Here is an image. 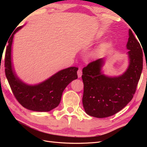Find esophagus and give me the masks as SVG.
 Returning a JSON list of instances; mask_svg holds the SVG:
<instances>
[{"instance_id":"1","label":"esophagus","mask_w":147,"mask_h":147,"mask_svg":"<svg viewBox=\"0 0 147 147\" xmlns=\"http://www.w3.org/2000/svg\"><path fill=\"white\" fill-rule=\"evenodd\" d=\"M77 75L78 78H80L82 75V71L81 69H78L77 71Z\"/></svg>"}]
</instances>
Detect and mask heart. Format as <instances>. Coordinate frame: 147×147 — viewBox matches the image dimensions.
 <instances>
[{
  "label": "heart",
  "mask_w": 147,
  "mask_h": 147,
  "mask_svg": "<svg viewBox=\"0 0 147 147\" xmlns=\"http://www.w3.org/2000/svg\"><path fill=\"white\" fill-rule=\"evenodd\" d=\"M110 45H111V42H104L103 43H102V45L99 47L97 48L96 50V51L92 53V55L93 56L96 55L99 51L104 50V49L109 47Z\"/></svg>",
  "instance_id": "heart-1"
}]
</instances>
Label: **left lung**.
<instances>
[{
  "label": "left lung",
  "mask_w": 147,
  "mask_h": 147,
  "mask_svg": "<svg viewBox=\"0 0 147 147\" xmlns=\"http://www.w3.org/2000/svg\"><path fill=\"white\" fill-rule=\"evenodd\" d=\"M126 48L129 50V65L121 75L109 76L104 74L102 67L105 58L93 61L83 69L82 100L88 115L99 118L112 116L132 100L143 69V53L131 29L129 30Z\"/></svg>",
  "instance_id": "8db88e82"
}]
</instances>
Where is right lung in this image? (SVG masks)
I'll return each instance as SVG.
<instances>
[{
    "label": "right lung",
    "instance_id": "right-lung-1",
    "mask_svg": "<svg viewBox=\"0 0 147 147\" xmlns=\"http://www.w3.org/2000/svg\"><path fill=\"white\" fill-rule=\"evenodd\" d=\"M24 26H20L8 40L5 53V75L13 94L24 108L35 112H50L59 105L67 86L78 78L75 67L61 70L45 80L35 84L24 82L16 74L12 61V44L15 34Z\"/></svg>",
    "mask_w": 147,
    "mask_h": 147
}]
</instances>
